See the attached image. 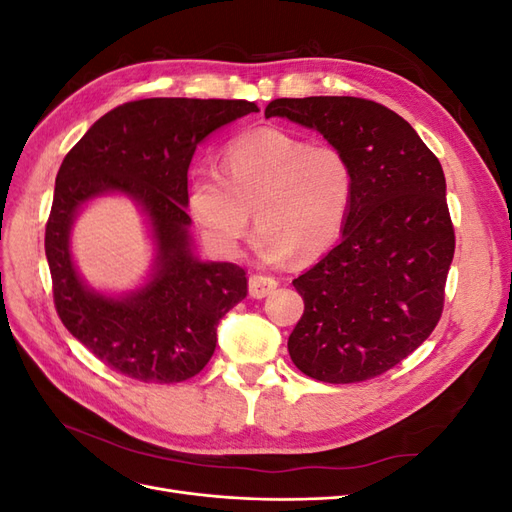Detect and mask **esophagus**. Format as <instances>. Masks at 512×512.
<instances>
[{
    "mask_svg": "<svg viewBox=\"0 0 512 512\" xmlns=\"http://www.w3.org/2000/svg\"><path fill=\"white\" fill-rule=\"evenodd\" d=\"M277 288V280L269 275H252L250 277V297L254 299H265Z\"/></svg>",
    "mask_w": 512,
    "mask_h": 512,
    "instance_id": "obj_1",
    "label": "esophagus"
}]
</instances>
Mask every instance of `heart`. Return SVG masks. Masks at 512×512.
Here are the masks:
<instances>
[{"instance_id": "heart-1", "label": "heart", "mask_w": 512, "mask_h": 512, "mask_svg": "<svg viewBox=\"0 0 512 512\" xmlns=\"http://www.w3.org/2000/svg\"><path fill=\"white\" fill-rule=\"evenodd\" d=\"M352 198V170L331 145H309L280 128L245 132L224 147L222 175L196 168L185 207L215 254L237 256L247 224L256 256L280 265L314 258L337 241Z\"/></svg>"}]
</instances>
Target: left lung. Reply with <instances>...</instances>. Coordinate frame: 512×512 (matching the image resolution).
<instances>
[{"mask_svg":"<svg viewBox=\"0 0 512 512\" xmlns=\"http://www.w3.org/2000/svg\"><path fill=\"white\" fill-rule=\"evenodd\" d=\"M265 117L320 132L352 170L342 239L292 282L305 312L288 337L290 359L320 382L380 376L442 314L455 254L444 170L410 123L378 102L280 98Z\"/></svg>","mask_w":512,"mask_h":512,"instance_id":"obj_1","label":"left lung"}]
</instances>
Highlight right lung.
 <instances>
[{
    "label": "right lung",
    "instance_id": "right-lung-1",
    "mask_svg": "<svg viewBox=\"0 0 512 512\" xmlns=\"http://www.w3.org/2000/svg\"><path fill=\"white\" fill-rule=\"evenodd\" d=\"M247 100L147 98L100 117L61 162L44 250L57 314L72 337L123 376L181 382L213 356L218 324L247 294L245 271L198 258L185 213L196 147L235 119ZM126 195L154 247L144 282L126 293L86 284L71 254L75 218L96 197Z\"/></svg>",
    "mask_w": 512,
    "mask_h": 512
}]
</instances>
